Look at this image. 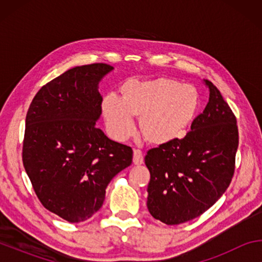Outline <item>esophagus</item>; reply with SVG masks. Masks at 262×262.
I'll return each mask as SVG.
<instances>
[{
    "instance_id": "1",
    "label": "esophagus",
    "mask_w": 262,
    "mask_h": 262,
    "mask_svg": "<svg viewBox=\"0 0 262 262\" xmlns=\"http://www.w3.org/2000/svg\"><path fill=\"white\" fill-rule=\"evenodd\" d=\"M143 152H142L140 149H135L134 155H133V163H134L135 165H141V164H143Z\"/></svg>"
}]
</instances>
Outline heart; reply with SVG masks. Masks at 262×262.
I'll list each match as a JSON object with an SVG mask.
<instances>
[{"instance_id": "b5f03b06", "label": "heart", "mask_w": 262, "mask_h": 262, "mask_svg": "<svg viewBox=\"0 0 262 262\" xmlns=\"http://www.w3.org/2000/svg\"><path fill=\"white\" fill-rule=\"evenodd\" d=\"M199 108L196 89L167 77L129 79L121 84L120 98L110 94L101 103L106 125L114 139L129 137L135 129L133 117H139L141 134L154 145H166L181 139Z\"/></svg>"}]
</instances>
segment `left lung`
Instances as JSON below:
<instances>
[{
  "instance_id": "1",
  "label": "left lung",
  "mask_w": 262,
  "mask_h": 262,
  "mask_svg": "<svg viewBox=\"0 0 262 262\" xmlns=\"http://www.w3.org/2000/svg\"><path fill=\"white\" fill-rule=\"evenodd\" d=\"M209 101L184 139L150 149L147 207L167 225L202 215L224 194L236 165L237 119L219 89L207 81Z\"/></svg>"
}]
</instances>
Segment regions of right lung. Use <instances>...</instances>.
Returning <instances> with one entry per match:
<instances>
[{
  "instance_id": "add662e5",
  "label": "right lung",
  "mask_w": 262,
  "mask_h": 262,
  "mask_svg": "<svg viewBox=\"0 0 262 262\" xmlns=\"http://www.w3.org/2000/svg\"><path fill=\"white\" fill-rule=\"evenodd\" d=\"M106 63L75 67L37 92L25 120L23 165L41 205L78 223L100 209L106 187L133 161L128 145L96 127Z\"/></svg>"
}]
</instances>
